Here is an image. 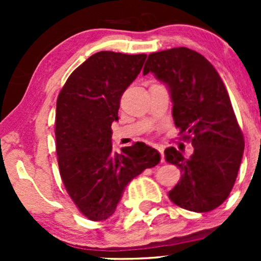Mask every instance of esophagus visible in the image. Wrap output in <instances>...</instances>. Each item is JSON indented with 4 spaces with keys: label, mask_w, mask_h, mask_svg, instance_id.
<instances>
[{
    "label": "esophagus",
    "mask_w": 261,
    "mask_h": 261,
    "mask_svg": "<svg viewBox=\"0 0 261 261\" xmlns=\"http://www.w3.org/2000/svg\"><path fill=\"white\" fill-rule=\"evenodd\" d=\"M156 150H158V151H159L160 156H162L160 162H164V149H163V147H156Z\"/></svg>",
    "instance_id": "34e87169"
}]
</instances>
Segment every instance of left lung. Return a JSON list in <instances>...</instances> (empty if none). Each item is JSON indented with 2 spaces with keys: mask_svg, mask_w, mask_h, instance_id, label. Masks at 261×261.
I'll return each instance as SVG.
<instances>
[{
  "mask_svg": "<svg viewBox=\"0 0 261 261\" xmlns=\"http://www.w3.org/2000/svg\"><path fill=\"white\" fill-rule=\"evenodd\" d=\"M149 72L169 87L175 127L194 147L189 158L165 149V162L181 173L168 197L188 211H212L230 194L245 147L225 84L203 55L184 46L150 54L144 74Z\"/></svg>",
  "mask_w": 261,
  "mask_h": 261,
  "instance_id": "8db88e82",
  "label": "left lung"
}]
</instances>
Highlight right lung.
Segmentation results:
<instances>
[{"label": "right lung", "instance_id": "add662e5", "mask_svg": "<svg viewBox=\"0 0 261 261\" xmlns=\"http://www.w3.org/2000/svg\"><path fill=\"white\" fill-rule=\"evenodd\" d=\"M145 54L98 51L73 70L57 99L55 140L60 178L75 207L91 221L114 215L128 181L159 163L154 147L135 143L112 151L111 125L120 99Z\"/></svg>", "mask_w": 261, "mask_h": 261}]
</instances>
